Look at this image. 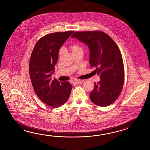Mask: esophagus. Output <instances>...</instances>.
Returning <instances> with one entry per match:
<instances>
[{
    "label": "esophagus",
    "instance_id": "obj_1",
    "mask_svg": "<svg viewBox=\"0 0 150 150\" xmlns=\"http://www.w3.org/2000/svg\"><path fill=\"white\" fill-rule=\"evenodd\" d=\"M83 82V80H76L74 81L73 83H76V84H81Z\"/></svg>",
    "mask_w": 150,
    "mask_h": 150
}]
</instances>
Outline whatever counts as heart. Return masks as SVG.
<instances>
[{
    "mask_svg": "<svg viewBox=\"0 0 150 150\" xmlns=\"http://www.w3.org/2000/svg\"><path fill=\"white\" fill-rule=\"evenodd\" d=\"M70 49L72 51V54L76 53L78 51H83L82 48H81L79 45H76V44L71 45L70 46ZM62 53V50H61L59 51V54H61Z\"/></svg>",
    "mask_w": 150,
    "mask_h": 150,
    "instance_id": "1",
    "label": "heart"
}]
</instances>
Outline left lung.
<instances>
[{
    "label": "left lung",
    "mask_w": 150,
    "mask_h": 150,
    "mask_svg": "<svg viewBox=\"0 0 150 150\" xmlns=\"http://www.w3.org/2000/svg\"><path fill=\"white\" fill-rule=\"evenodd\" d=\"M88 46L89 64L96 67L100 81L94 83L89 98L96 105L105 107L118 98L125 80V70L118 46L108 34L99 31L75 32L71 36Z\"/></svg>",
    "instance_id": "8db88e82"
}]
</instances>
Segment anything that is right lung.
Listing matches in <instances>:
<instances>
[{
    "label": "right lung",
    "instance_id": "right-lung-1",
    "mask_svg": "<svg viewBox=\"0 0 150 150\" xmlns=\"http://www.w3.org/2000/svg\"><path fill=\"white\" fill-rule=\"evenodd\" d=\"M74 31L57 32L45 35L36 43L29 65L30 78L36 94L42 102L58 108L67 101L72 85L68 81L51 79L61 47Z\"/></svg>",
    "mask_w": 150,
    "mask_h": 150
}]
</instances>
